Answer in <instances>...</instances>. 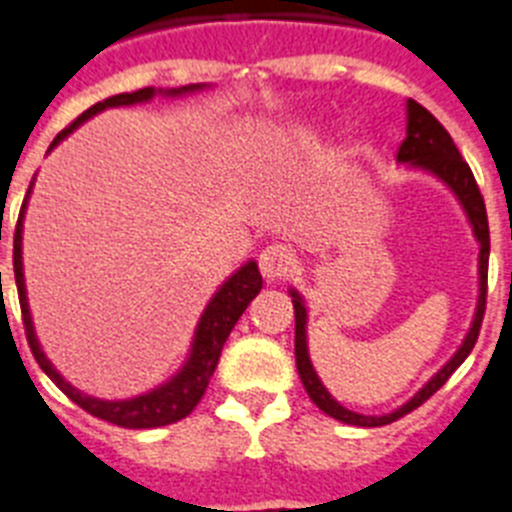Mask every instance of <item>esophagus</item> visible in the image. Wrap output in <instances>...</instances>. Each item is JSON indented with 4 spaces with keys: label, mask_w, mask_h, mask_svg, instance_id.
Here are the masks:
<instances>
[{
    "label": "esophagus",
    "mask_w": 512,
    "mask_h": 512,
    "mask_svg": "<svg viewBox=\"0 0 512 512\" xmlns=\"http://www.w3.org/2000/svg\"><path fill=\"white\" fill-rule=\"evenodd\" d=\"M257 262H260L262 278L273 283V280H280L285 278V275L293 273V267H296V255H293V250L285 245H270L260 252Z\"/></svg>",
    "instance_id": "34e87169"
}]
</instances>
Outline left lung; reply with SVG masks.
<instances>
[{
  "mask_svg": "<svg viewBox=\"0 0 512 512\" xmlns=\"http://www.w3.org/2000/svg\"><path fill=\"white\" fill-rule=\"evenodd\" d=\"M398 163L408 165V168L423 170V173H428V176H434L436 181L444 183V186L457 196L459 206H462L464 216H467L469 227H472L474 239H477V245H480V257H477V275H480L477 283H480V293H477V306H474V316H472V324H469V331L464 334L457 352L451 354L449 362H446V365L441 367V370L436 372V375L431 377V380H428L426 385H423V388L408 400V403L395 408L393 413L365 416V413L344 408V405L339 403L329 390H326L319 372L313 370L311 354H308L306 301H303V296L296 288L288 290L290 298H293V308H296V367H298V375H301L303 388H306L308 398L319 405L326 416L336 418V421H342V423H349V426H362V428L388 426V423L398 421V418L405 416V413H411L413 408H418L421 403H426V400L431 398V395H434L446 380H449L451 372L457 370L464 359L469 357L474 342H477V336H480L482 316H485L487 260H490V227H487L485 201H482V193L480 188H477L472 170H469V165L462 160V155H459L457 145H454V140L449 137V132L441 127L439 119H436L434 114L428 112V109H423L421 104L413 99L405 101V140L400 142L398 147Z\"/></svg>",
  "mask_w": 512,
  "mask_h": 512,
  "instance_id": "obj_1",
  "label": "left lung"
}]
</instances>
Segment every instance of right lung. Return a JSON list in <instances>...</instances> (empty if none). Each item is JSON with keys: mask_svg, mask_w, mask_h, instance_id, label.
Segmentation results:
<instances>
[{"mask_svg": "<svg viewBox=\"0 0 512 512\" xmlns=\"http://www.w3.org/2000/svg\"><path fill=\"white\" fill-rule=\"evenodd\" d=\"M209 89V84H188L178 86V89H155V86H147V89H137L132 94H117L109 96V99L99 101L91 109H86L71 127H66L63 132H58L53 142H50L48 153L53 147L61 145L73 130H78L81 124L89 122L94 114L104 112V109L112 107H132V104H145V101H153L155 96H186L196 94V91ZM32 183L27 188V196L22 201L20 219H17L15 229V280H17V293H20V308H22V321H25V334L27 344H30L32 354L38 359V365L43 367L45 375L68 395L76 405H81L84 411H89L91 416L101 418V421H109L114 426L122 428H158L168 426V423H176L181 418H186L188 413L199 405V400L204 398L206 388H209V380L214 375L216 365H219V357H222V347L227 342L229 331L234 329V324L239 321V316L245 313V308L250 306L252 298L260 293L262 288V275L257 270L255 260H247L245 265L234 270L227 280H224L216 293L211 296V301L206 303L204 313H201L196 331H193V342L188 349L186 362L181 365V370L176 375L165 380L158 388L147 390V393L135 395V398L124 400H101L94 395L81 393L78 388H73L71 382L55 370L53 362L45 357L43 347L38 342V334H35V326H32V313L30 303H27V288H25V270H22V224H25V209L27 201H30Z\"/></svg>", "mask_w": 512, "mask_h": 512, "instance_id": "right-lung-1", "label": "right lung"}]
</instances>
